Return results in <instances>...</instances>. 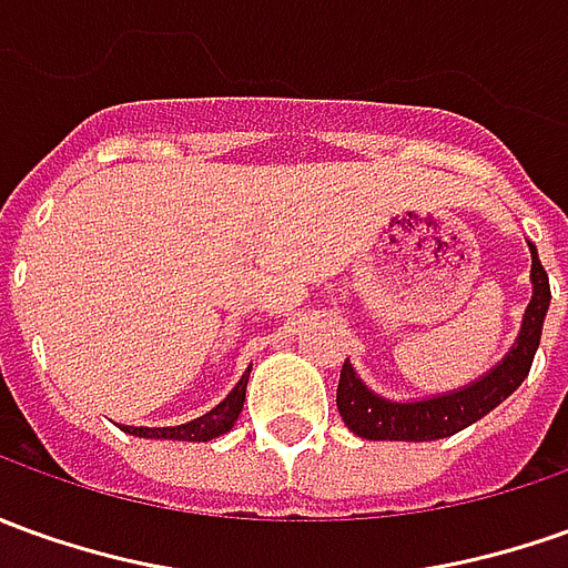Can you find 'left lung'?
I'll use <instances>...</instances> for the list:
<instances>
[{
  "mask_svg": "<svg viewBox=\"0 0 568 568\" xmlns=\"http://www.w3.org/2000/svg\"><path fill=\"white\" fill-rule=\"evenodd\" d=\"M531 303L523 318V331L516 346L507 352L488 377L464 386L460 393L426 398V402H386L374 396L365 383L355 377L349 362H343L339 386H336V410L343 424L349 426L355 436L374 442H429L455 436L464 426L476 424L488 410L498 408L504 398L519 389V383L529 377V367L535 362V352L541 343L547 306H550V281L535 246H531Z\"/></svg>",
  "mask_w": 568,
  "mask_h": 568,
  "instance_id": "left-lung-1",
  "label": "left lung"
}]
</instances>
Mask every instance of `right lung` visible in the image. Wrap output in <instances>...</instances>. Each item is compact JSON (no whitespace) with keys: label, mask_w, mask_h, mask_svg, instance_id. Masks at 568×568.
Returning <instances> with one entry per match:
<instances>
[{"label":"right lung","mask_w":568,"mask_h":568,"mask_svg":"<svg viewBox=\"0 0 568 568\" xmlns=\"http://www.w3.org/2000/svg\"><path fill=\"white\" fill-rule=\"evenodd\" d=\"M246 377L244 374L237 386H234L232 393L225 402H219L216 408L210 410V414H203L197 420H191V424L182 426H160V429H151V426H123L126 433L132 436H142V439H179V442H210L222 436V433H229L237 420V414L244 408V398H246Z\"/></svg>","instance_id":"obj_1"}]
</instances>
